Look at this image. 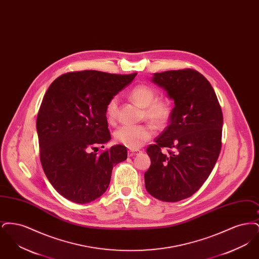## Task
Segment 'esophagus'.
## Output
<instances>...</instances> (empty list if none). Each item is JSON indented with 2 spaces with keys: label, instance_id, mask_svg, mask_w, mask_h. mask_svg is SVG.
Returning <instances> with one entry per match:
<instances>
[{
  "label": "esophagus",
  "instance_id": "34e87169",
  "mask_svg": "<svg viewBox=\"0 0 259 259\" xmlns=\"http://www.w3.org/2000/svg\"><path fill=\"white\" fill-rule=\"evenodd\" d=\"M140 152H141V150H139V149H129V150H128V156H130V157L135 156V155H137V154L140 153Z\"/></svg>",
  "mask_w": 259,
  "mask_h": 259
}]
</instances>
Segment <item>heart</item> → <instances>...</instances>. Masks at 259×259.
I'll list each match as a JSON object with an SVG mask.
<instances>
[{"instance_id":"b5f03b06","label":"heart","mask_w":259,"mask_h":259,"mask_svg":"<svg viewBox=\"0 0 259 259\" xmlns=\"http://www.w3.org/2000/svg\"><path fill=\"white\" fill-rule=\"evenodd\" d=\"M130 97L144 107V118H147L156 128L165 127L172 114V105L167 98H156V91L148 84H138L130 91ZM107 116L114 120L118 112V98L111 97L107 104ZM153 127L149 123L124 125L114 134L117 143L126 148L136 149L144 146L153 136Z\"/></svg>"}]
</instances>
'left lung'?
<instances>
[{"mask_svg": "<svg viewBox=\"0 0 259 259\" xmlns=\"http://www.w3.org/2000/svg\"><path fill=\"white\" fill-rule=\"evenodd\" d=\"M152 81L167 91L175 108L170 124L147 148L151 164L145 185L151 196L178 202L194 194L217 163L222 149V108L208 79L193 69L155 73ZM164 147L168 155L161 152Z\"/></svg>", "mask_w": 259, "mask_h": 259, "instance_id": "obj_1", "label": "left lung"}]
</instances>
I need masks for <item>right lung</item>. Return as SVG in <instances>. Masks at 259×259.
<instances>
[{"instance_id":"right-lung-1","label":"right lung","mask_w":259,"mask_h":259,"mask_svg":"<svg viewBox=\"0 0 259 259\" xmlns=\"http://www.w3.org/2000/svg\"><path fill=\"white\" fill-rule=\"evenodd\" d=\"M136 75L69 72L46 92L37 116L39 159L50 184L68 200L85 204L100 197L109 187L113 166L126 160L124 146L97 153L95 146L111 140L108 102Z\"/></svg>"}]
</instances>
